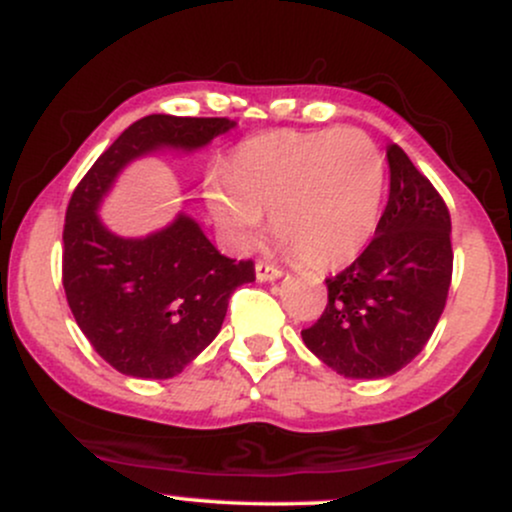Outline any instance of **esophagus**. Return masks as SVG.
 Segmentation results:
<instances>
[{
  "instance_id": "obj_1",
  "label": "esophagus",
  "mask_w": 512,
  "mask_h": 512,
  "mask_svg": "<svg viewBox=\"0 0 512 512\" xmlns=\"http://www.w3.org/2000/svg\"><path fill=\"white\" fill-rule=\"evenodd\" d=\"M255 274H257V279H260V281H274V279H279V276H281V269L274 267V264H269V262H257L255 264Z\"/></svg>"
}]
</instances>
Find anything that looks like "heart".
Wrapping results in <instances>:
<instances>
[{"label":"heart","instance_id":"b5f03b06","mask_svg":"<svg viewBox=\"0 0 512 512\" xmlns=\"http://www.w3.org/2000/svg\"><path fill=\"white\" fill-rule=\"evenodd\" d=\"M385 161L358 129L276 132L240 144L231 173L211 170L204 192L231 245L260 238L269 214L274 236L308 267H334L373 236Z\"/></svg>","mask_w":512,"mask_h":512}]
</instances>
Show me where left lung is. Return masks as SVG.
<instances>
[{
	"label": "left lung",
	"mask_w": 512,
	"mask_h": 512,
	"mask_svg": "<svg viewBox=\"0 0 512 512\" xmlns=\"http://www.w3.org/2000/svg\"><path fill=\"white\" fill-rule=\"evenodd\" d=\"M390 197L368 248L325 279V313L303 342L346 378H387L424 349L452 279L450 211L397 144L387 146Z\"/></svg>",
	"instance_id": "8db88e82"
}]
</instances>
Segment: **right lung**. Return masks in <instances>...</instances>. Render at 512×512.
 Segmentation results:
<instances>
[{"label":"right lung","instance_id":"right-lung-1","mask_svg":"<svg viewBox=\"0 0 512 512\" xmlns=\"http://www.w3.org/2000/svg\"><path fill=\"white\" fill-rule=\"evenodd\" d=\"M236 122L146 115L129 125L72 192L64 219L62 286L98 356L132 378H173L219 334L228 298L255 281L252 260H231L190 216L139 240L113 236L96 209L132 158L158 146L199 149Z\"/></svg>","mask_w":512,"mask_h":512}]
</instances>
